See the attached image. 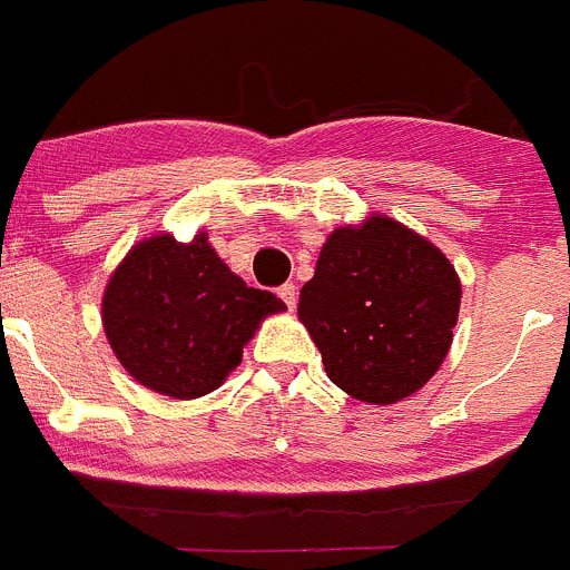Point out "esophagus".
Wrapping results in <instances>:
<instances>
[{
  "instance_id": "34e87169",
  "label": "esophagus",
  "mask_w": 570,
  "mask_h": 570,
  "mask_svg": "<svg viewBox=\"0 0 570 570\" xmlns=\"http://www.w3.org/2000/svg\"><path fill=\"white\" fill-rule=\"evenodd\" d=\"M278 297L286 303V306H289V309H295V303H297V286H295V284L278 286Z\"/></svg>"
}]
</instances>
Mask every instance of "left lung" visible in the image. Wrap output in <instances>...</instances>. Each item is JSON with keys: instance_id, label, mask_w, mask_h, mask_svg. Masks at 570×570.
<instances>
[{"instance_id": "left-lung-1", "label": "left lung", "mask_w": 570, "mask_h": 570, "mask_svg": "<svg viewBox=\"0 0 570 570\" xmlns=\"http://www.w3.org/2000/svg\"><path fill=\"white\" fill-rule=\"evenodd\" d=\"M459 306L461 281L444 253L374 216L326 238L297 315L334 385L371 405H393L444 363Z\"/></svg>"}]
</instances>
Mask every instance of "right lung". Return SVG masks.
Here are the masks:
<instances>
[{
	"label": "right lung",
	"instance_id": "add662e5",
	"mask_svg": "<svg viewBox=\"0 0 570 570\" xmlns=\"http://www.w3.org/2000/svg\"><path fill=\"white\" fill-rule=\"evenodd\" d=\"M273 292L253 289L213 253L205 233L140 242L104 295V328L124 368L151 391L196 399L242 363L267 315L284 312Z\"/></svg>",
	"mask_w": 570,
	"mask_h": 570
}]
</instances>
